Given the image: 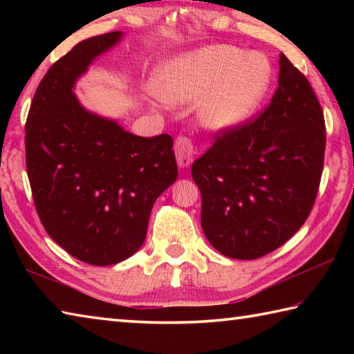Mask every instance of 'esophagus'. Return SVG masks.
Here are the masks:
<instances>
[{
    "label": "esophagus",
    "instance_id": "1",
    "mask_svg": "<svg viewBox=\"0 0 354 354\" xmlns=\"http://www.w3.org/2000/svg\"><path fill=\"white\" fill-rule=\"evenodd\" d=\"M194 143L187 137H178L175 142V154L176 162L181 169H187L194 162Z\"/></svg>",
    "mask_w": 354,
    "mask_h": 354
}]
</instances>
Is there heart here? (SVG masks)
<instances>
[{
	"label": "heart",
	"mask_w": 354,
	"mask_h": 354,
	"mask_svg": "<svg viewBox=\"0 0 354 354\" xmlns=\"http://www.w3.org/2000/svg\"><path fill=\"white\" fill-rule=\"evenodd\" d=\"M273 68L261 53L217 45L167 64L156 81L159 97L178 104L198 103V120L211 131L243 124L270 88Z\"/></svg>",
	"instance_id": "1"
}]
</instances>
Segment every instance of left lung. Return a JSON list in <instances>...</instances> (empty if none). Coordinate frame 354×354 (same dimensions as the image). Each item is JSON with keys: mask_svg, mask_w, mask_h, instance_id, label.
Returning <instances> with one entry per match:
<instances>
[{"mask_svg": "<svg viewBox=\"0 0 354 354\" xmlns=\"http://www.w3.org/2000/svg\"><path fill=\"white\" fill-rule=\"evenodd\" d=\"M325 143L319 100L281 55L278 88L262 115L223 131L192 165L209 243L248 261L289 241L314 206Z\"/></svg>", "mask_w": 354, "mask_h": 354, "instance_id": "obj_1", "label": "left lung"}]
</instances>
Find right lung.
<instances>
[{
	"label": "right lung",
	"instance_id": "add662e5",
	"mask_svg": "<svg viewBox=\"0 0 354 354\" xmlns=\"http://www.w3.org/2000/svg\"><path fill=\"white\" fill-rule=\"evenodd\" d=\"M122 37L82 40L53 64L26 120V169L41 225L59 247L100 267L142 247L154 201L178 178L169 134H131L75 95L76 81Z\"/></svg>",
	"mask_w": 354,
	"mask_h": 354
}]
</instances>
